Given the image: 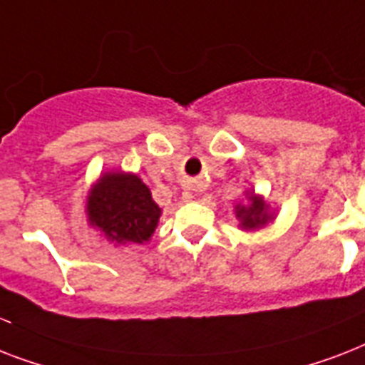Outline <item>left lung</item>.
I'll list each match as a JSON object with an SVG mask.
<instances>
[{
  "instance_id": "1",
  "label": "left lung",
  "mask_w": 365,
  "mask_h": 365,
  "mask_svg": "<svg viewBox=\"0 0 365 365\" xmlns=\"http://www.w3.org/2000/svg\"><path fill=\"white\" fill-rule=\"evenodd\" d=\"M248 195L250 205H237L235 206V214H237V220L240 222V227L246 229V231H252V229H259L265 223L271 222L272 212L269 210V206L261 197L254 193Z\"/></svg>"
}]
</instances>
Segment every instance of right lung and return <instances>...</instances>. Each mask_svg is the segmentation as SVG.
<instances>
[{
  "label": "right lung",
  "mask_w": 365,
  "mask_h": 365,
  "mask_svg": "<svg viewBox=\"0 0 365 365\" xmlns=\"http://www.w3.org/2000/svg\"><path fill=\"white\" fill-rule=\"evenodd\" d=\"M88 223L115 244H143L159 223L160 208L136 174L106 172L88 191Z\"/></svg>",
  "instance_id": "add662e5"
}]
</instances>
